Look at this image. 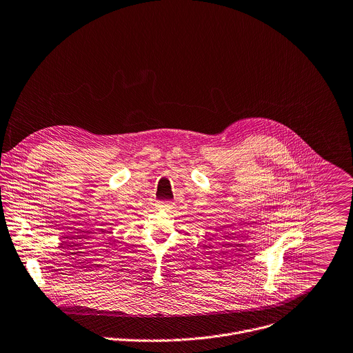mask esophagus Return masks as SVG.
<instances>
[{"mask_svg": "<svg viewBox=\"0 0 353 353\" xmlns=\"http://www.w3.org/2000/svg\"><path fill=\"white\" fill-rule=\"evenodd\" d=\"M171 201L170 200H160V201H157V205L159 207H171Z\"/></svg>", "mask_w": 353, "mask_h": 353, "instance_id": "34e87169", "label": "esophagus"}]
</instances>
